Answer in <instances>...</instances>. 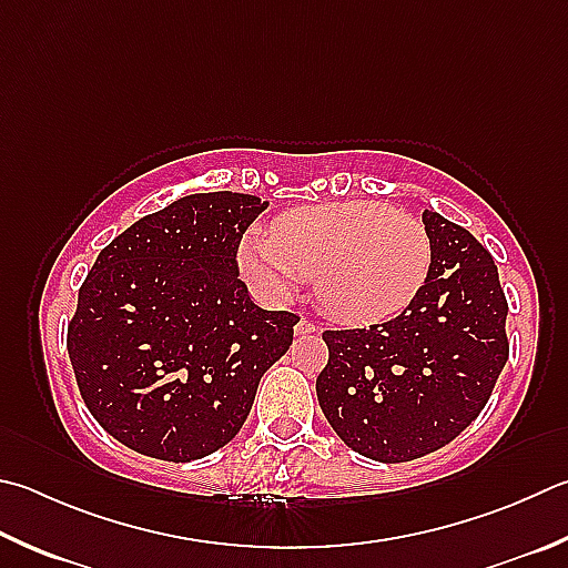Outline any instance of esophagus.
<instances>
[{"mask_svg": "<svg viewBox=\"0 0 568 568\" xmlns=\"http://www.w3.org/2000/svg\"><path fill=\"white\" fill-rule=\"evenodd\" d=\"M315 329H317V327L311 323V320H305V317H303L301 323L295 325V335H313Z\"/></svg>", "mask_w": 568, "mask_h": 568, "instance_id": "esophagus-1", "label": "esophagus"}]
</instances>
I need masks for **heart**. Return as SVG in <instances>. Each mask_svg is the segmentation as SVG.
<instances>
[{"label":"heart","mask_w":568,"mask_h":568,"mask_svg":"<svg viewBox=\"0 0 568 568\" xmlns=\"http://www.w3.org/2000/svg\"><path fill=\"white\" fill-rule=\"evenodd\" d=\"M245 277L275 301L315 277L323 311L345 323H377L405 311L425 285L432 241L425 223L375 201L307 205L241 245Z\"/></svg>","instance_id":"1"}]
</instances>
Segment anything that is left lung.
Masks as SVG:
<instances>
[{"label": "left lung", "instance_id": "8db88e82", "mask_svg": "<svg viewBox=\"0 0 568 568\" xmlns=\"http://www.w3.org/2000/svg\"><path fill=\"white\" fill-rule=\"evenodd\" d=\"M432 265L405 313L325 329L317 402L357 455L409 462L449 445L487 405L509 357L507 297L489 251L435 211L422 213Z\"/></svg>", "mask_w": 568, "mask_h": 568}]
</instances>
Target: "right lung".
I'll list each match as a JSON object with an SVG mask.
<instances>
[{"label": "right lung", "instance_id": "1", "mask_svg": "<svg viewBox=\"0 0 568 568\" xmlns=\"http://www.w3.org/2000/svg\"><path fill=\"white\" fill-rule=\"evenodd\" d=\"M267 201L193 193L143 215L79 287L67 349L94 419L139 455L191 462L239 435L295 313L263 311L239 245Z\"/></svg>", "mask_w": 568, "mask_h": 568}]
</instances>
